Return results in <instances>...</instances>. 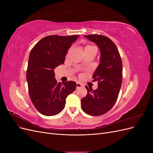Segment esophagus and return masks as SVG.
<instances>
[{"label": "esophagus", "mask_w": 153, "mask_h": 153, "mask_svg": "<svg viewBox=\"0 0 153 153\" xmlns=\"http://www.w3.org/2000/svg\"><path fill=\"white\" fill-rule=\"evenodd\" d=\"M82 87V84L80 82H76V88H80Z\"/></svg>", "instance_id": "esophagus-1"}]
</instances>
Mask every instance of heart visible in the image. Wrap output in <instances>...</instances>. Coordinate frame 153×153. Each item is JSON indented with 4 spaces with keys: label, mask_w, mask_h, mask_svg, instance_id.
<instances>
[{
    "label": "heart",
    "mask_w": 153,
    "mask_h": 153,
    "mask_svg": "<svg viewBox=\"0 0 153 153\" xmlns=\"http://www.w3.org/2000/svg\"><path fill=\"white\" fill-rule=\"evenodd\" d=\"M92 47H94V46H92V45H86L85 47V48H84V50H86V49H87V48H92Z\"/></svg>",
    "instance_id": "b5f03b06"
}]
</instances>
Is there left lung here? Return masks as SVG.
I'll return each mask as SVG.
<instances>
[{"instance_id":"1","label":"left lung","mask_w":153,"mask_h":153,"mask_svg":"<svg viewBox=\"0 0 153 153\" xmlns=\"http://www.w3.org/2000/svg\"><path fill=\"white\" fill-rule=\"evenodd\" d=\"M84 36L98 46L101 57L92 76L98 81V89L85 86L87 94L81 100L82 108L87 114L98 116L107 112L116 102L122 84L123 63L116 45L110 38L96 34Z\"/></svg>"}]
</instances>
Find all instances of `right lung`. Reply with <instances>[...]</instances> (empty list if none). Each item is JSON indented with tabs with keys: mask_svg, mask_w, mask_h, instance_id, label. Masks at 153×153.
<instances>
[{
	"mask_svg": "<svg viewBox=\"0 0 153 153\" xmlns=\"http://www.w3.org/2000/svg\"><path fill=\"white\" fill-rule=\"evenodd\" d=\"M78 36H48L30 51L27 81L31 101L41 114H59L65 106L66 97L76 89L73 81L57 83L54 69L64 62L68 49Z\"/></svg>",
	"mask_w": 153,
	"mask_h": 153,
	"instance_id": "right-lung-1",
	"label": "right lung"
}]
</instances>
